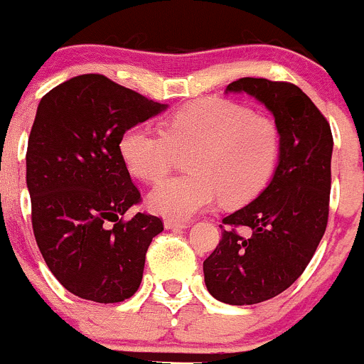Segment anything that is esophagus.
<instances>
[{
    "label": "esophagus",
    "instance_id": "esophagus-1",
    "mask_svg": "<svg viewBox=\"0 0 364 364\" xmlns=\"http://www.w3.org/2000/svg\"><path fill=\"white\" fill-rule=\"evenodd\" d=\"M164 225H165V229H168V230L188 229V223H186V222H176V220H165Z\"/></svg>",
    "mask_w": 364,
    "mask_h": 364
}]
</instances>
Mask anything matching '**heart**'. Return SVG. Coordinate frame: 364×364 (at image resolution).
I'll use <instances>...</instances> for the list:
<instances>
[{
    "label": "heart",
    "instance_id": "obj_1",
    "mask_svg": "<svg viewBox=\"0 0 364 364\" xmlns=\"http://www.w3.org/2000/svg\"><path fill=\"white\" fill-rule=\"evenodd\" d=\"M121 156L141 181H160L178 153H188V176L171 178L149 193V208L168 220H188L211 208L253 199L280 156V132L271 117L222 98L172 114L164 132L134 127L121 139Z\"/></svg>",
    "mask_w": 364,
    "mask_h": 364
}]
</instances>
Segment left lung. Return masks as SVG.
Wrapping results in <instances>:
<instances>
[{
    "label": "left lung",
    "instance_id": "8db88e82",
    "mask_svg": "<svg viewBox=\"0 0 364 364\" xmlns=\"http://www.w3.org/2000/svg\"><path fill=\"white\" fill-rule=\"evenodd\" d=\"M225 93H247L274 117L280 156L266 188L223 218L222 240L204 260L209 294L227 304H255L301 277L324 236L331 190L333 135L314 102L291 82L243 77ZM232 226H248L250 238Z\"/></svg>",
    "mask_w": 364,
    "mask_h": 364
}]
</instances>
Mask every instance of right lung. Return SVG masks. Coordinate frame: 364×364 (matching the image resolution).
<instances>
[{"mask_svg":"<svg viewBox=\"0 0 364 364\" xmlns=\"http://www.w3.org/2000/svg\"><path fill=\"white\" fill-rule=\"evenodd\" d=\"M167 105L86 73L40 100L26 153L36 245L72 294L119 303L137 292L146 252L164 230L159 216H121L141 193L121 156V139Z\"/></svg>","mask_w":364,"mask_h":364,"instance_id":"add662e5","label":"right lung"}]
</instances>
